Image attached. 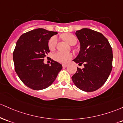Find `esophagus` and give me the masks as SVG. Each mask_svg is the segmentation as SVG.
Returning <instances> with one entry per match:
<instances>
[{"label": "esophagus", "mask_w": 123, "mask_h": 123, "mask_svg": "<svg viewBox=\"0 0 123 123\" xmlns=\"http://www.w3.org/2000/svg\"><path fill=\"white\" fill-rule=\"evenodd\" d=\"M62 66H63V68H65V67H66L67 66V64H62Z\"/></svg>", "instance_id": "obj_1"}]
</instances>
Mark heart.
<instances>
[{
	"mask_svg": "<svg viewBox=\"0 0 123 123\" xmlns=\"http://www.w3.org/2000/svg\"><path fill=\"white\" fill-rule=\"evenodd\" d=\"M64 41L71 45H74L77 43V39L75 35L71 33H66L62 36ZM57 39L56 36L51 37L48 42V46L50 50H53L56 48L57 44ZM53 59L55 61L60 63H66L69 60L73 57V55L71 53H64L62 52H57L53 55Z\"/></svg>",
	"mask_w": 123,
	"mask_h": 123,
	"instance_id": "1",
	"label": "heart"
}]
</instances>
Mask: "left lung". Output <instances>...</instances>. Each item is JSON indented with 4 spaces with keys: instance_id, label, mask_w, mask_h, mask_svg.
<instances>
[{
    "instance_id": "8db88e82",
    "label": "left lung",
    "mask_w": 123,
    "mask_h": 123,
    "mask_svg": "<svg viewBox=\"0 0 123 123\" xmlns=\"http://www.w3.org/2000/svg\"><path fill=\"white\" fill-rule=\"evenodd\" d=\"M80 51L73 61L84 67H77L72 80L75 86L85 92H93L105 83L112 70V48L102 34L89 28L75 32Z\"/></svg>"
}]
</instances>
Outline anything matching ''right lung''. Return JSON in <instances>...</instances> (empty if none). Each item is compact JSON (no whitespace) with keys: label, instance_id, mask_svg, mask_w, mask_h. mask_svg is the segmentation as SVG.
Wrapping results in <instances>:
<instances>
[{"label":"right lung","instance_id":"1","mask_svg":"<svg viewBox=\"0 0 123 123\" xmlns=\"http://www.w3.org/2000/svg\"><path fill=\"white\" fill-rule=\"evenodd\" d=\"M57 32L38 28L24 33L18 39L13 52L16 73L26 86L34 90L48 88L54 82L62 65L52 60L51 65L43 63L50 52L48 42Z\"/></svg>","mask_w":123,"mask_h":123}]
</instances>
